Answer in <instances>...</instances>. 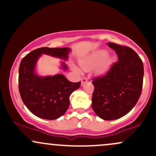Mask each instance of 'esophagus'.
I'll return each instance as SVG.
<instances>
[{"label":"esophagus","mask_w":156,"mask_h":156,"mask_svg":"<svg viewBox=\"0 0 156 156\" xmlns=\"http://www.w3.org/2000/svg\"><path fill=\"white\" fill-rule=\"evenodd\" d=\"M87 80H88V79H87V78H86V77H83V78H81V84H82V85H83L84 83H86V82H87Z\"/></svg>","instance_id":"esophagus-1"}]
</instances>
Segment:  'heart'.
<instances>
[{"label": "heart", "mask_w": 156, "mask_h": 156, "mask_svg": "<svg viewBox=\"0 0 156 156\" xmlns=\"http://www.w3.org/2000/svg\"><path fill=\"white\" fill-rule=\"evenodd\" d=\"M108 53L105 51H98L97 53L89 56L87 59H84L80 62V67H81L84 70H89V69H92V68L97 67V71L98 73H103L104 72L105 69H107L109 65L108 59L106 58Z\"/></svg>", "instance_id": "obj_1"}]
</instances>
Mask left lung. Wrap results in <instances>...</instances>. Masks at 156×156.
<instances>
[{"mask_svg":"<svg viewBox=\"0 0 156 156\" xmlns=\"http://www.w3.org/2000/svg\"><path fill=\"white\" fill-rule=\"evenodd\" d=\"M118 61L104 75L92 78V107L104 120L119 119L130 112L142 91L144 65L132 48L109 42Z\"/></svg>","mask_w":156,"mask_h":156,"instance_id":"left-lung-1","label":"left lung"}]
</instances>
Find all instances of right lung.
I'll use <instances>...</instances> for the list:
<instances>
[{
    "instance_id": "obj_1",
    "label": "right lung",
    "mask_w": 156,
    "mask_h": 156,
    "mask_svg": "<svg viewBox=\"0 0 156 156\" xmlns=\"http://www.w3.org/2000/svg\"><path fill=\"white\" fill-rule=\"evenodd\" d=\"M68 48H40L27 54L19 67L18 86L21 99L27 108L42 119H55L67 112L69 96L79 89L80 82L69 81L62 74L39 77L34 73L37 61L41 54L67 59ZM64 69L67 65L62 63Z\"/></svg>"
}]
</instances>
